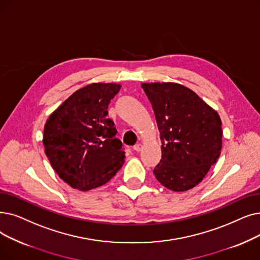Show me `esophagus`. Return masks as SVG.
Listing matches in <instances>:
<instances>
[{
	"label": "esophagus",
	"mask_w": 260,
	"mask_h": 260,
	"mask_svg": "<svg viewBox=\"0 0 260 260\" xmlns=\"http://www.w3.org/2000/svg\"><path fill=\"white\" fill-rule=\"evenodd\" d=\"M134 150L136 151V152H140L141 150H142V144L141 143H138V144H136L134 146Z\"/></svg>",
	"instance_id": "1"
}]
</instances>
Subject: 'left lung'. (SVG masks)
<instances>
[{
    "instance_id": "obj_1",
    "label": "left lung",
    "mask_w": 260,
    "mask_h": 260,
    "mask_svg": "<svg viewBox=\"0 0 260 260\" xmlns=\"http://www.w3.org/2000/svg\"><path fill=\"white\" fill-rule=\"evenodd\" d=\"M141 87L155 112L162 144L155 177L177 192L196 187L221 154L222 123L218 112L179 84Z\"/></svg>"
}]
</instances>
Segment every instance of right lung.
Segmentation results:
<instances>
[{
    "mask_svg": "<svg viewBox=\"0 0 260 260\" xmlns=\"http://www.w3.org/2000/svg\"><path fill=\"white\" fill-rule=\"evenodd\" d=\"M117 84H91L75 91L48 119L43 145L55 172L72 188L87 191L106 184L125 158L107 118Z\"/></svg>",
    "mask_w": 260,
    "mask_h": 260,
    "instance_id": "add662e5",
    "label": "right lung"
}]
</instances>
